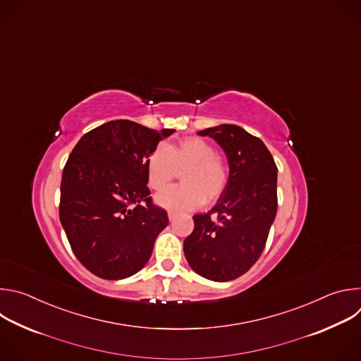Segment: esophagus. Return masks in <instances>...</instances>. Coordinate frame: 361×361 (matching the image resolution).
<instances>
[{
    "mask_svg": "<svg viewBox=\"0 0 361 361\" xmlns=\"http://www.w3.org/2000/svg\"><path fill=\"white\" fill-rule=\"evenodd\" d=\"M174 217H176V212H169V219H170V221H171Z\"/></svg>",
    "mask_w": 361,
    "mask_h": 361,
    "instance_id": "1",
    "label": "esophagus"
}]
</instances>
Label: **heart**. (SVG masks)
I'll use <instances>...</instances> for the list:
<instances>
[{
    "label": "heart",
    "instance_id": "1",
    "mask_svg": "<svg viewBox=\"0 0 361 361\" xmlns=\"http://www.w3.org/2000/svg\"><path fill=\"white\" fill-rule=\"evenodd\" d=\"M181 171L185 184L170 187L157 195L161 207L191 210L202 198L212 201L226 185V170L216 157L213 147L201 138L190 137L177 145L159 147L147 163L148 183L154 190H163Z\"/></svg>",
    "mask_w": 361,
    "mask_h": 361
}]
</instances>
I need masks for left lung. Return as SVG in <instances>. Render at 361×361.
I'll list each match as a JSON object with an SVG mask.
<instances>
[{
  "label": "left lung",
  "mask_w": 361,
  "mask_h": 361,
  "mask_svg": "<svg viewBox=\"0 0 361 361\" xmlns=\"http://www.w3.org/2000/svg\"><path fill=\"white\" fill-rule=\"evenodd\" d=\"M213 138L228 161V180L214 207L194 216L184 240L190 267L213 281L247 273L262 255L277 213V166L264 142L234 124L197 133Z\"/></svg>",
  "instance_id": "1"
}]
</instances>
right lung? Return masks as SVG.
I'll use <instances>...</instances> for the list:
<instances>
[{
	"mask_svg": "<svg viewBox=\"0 0 361 361\" xmlns=\"http://www.w3.org/2000/svg\"><path fill=\"white\" fill-rule=\"evenodd\" d=\"M176 130L116 120L84 134L61 180L60 221L80 263L104 280H123L149 260L167 227L149 197L147 163Z\"/></svg>",
	"mask_w": 361,
	"mask_h": 361,
	"instance_id": "obj_1",
	"label": "right lung"
}]
</instances>
